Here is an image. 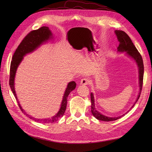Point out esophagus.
<instances>
[{"label": "esophagus", "instance_id": "obj_1", "mask_svg": "<svg viewBox=\"0 0 152 152\" xmlns=\"http://www.w3.org/2000/svg\"><path fill=\"white\" fill-rule=\"evenodd\" d=\"M90 81L89 79H87V78H84V79H82L81 80V85H88Z\"/></svg>", "mask_w": 152, "mask_h": 152}]
</instances>
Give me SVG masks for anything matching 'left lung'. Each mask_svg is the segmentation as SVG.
Returning a JSON list of instances; mask_svg holds the SVG:
<instances>
[{"label":"left lung","mask_w":152,"mask_h":152,"mask_svg":"<svg viewBox=\"0 0 152 152\" xmlns=\"http://www.w3.org/2000/svg\"><path fill=\"white\" fill-rule=\"evenodd\" d=\"M115 33L116 35L118 41H119V46L118 47V52L123 53L125 52L126 55L128 56L129 57L131 58L137 64L139 71V92L138 94L137 98L135 100L134 105L131 107L130 109H131L140 97V95L141 93L142 84H143V71H144V68H143V63L142 58V56L140 53L138 52L136 47H135L133 42H132L131 39L129 37L125 32L120 30H115ZM91 112L93 116L99 120L103 121H112L116 120L119 118H121L122 116H124L129 111H127L126 113L118 117H109L105 115H103L100 113L99 111L96 109L95 106V100L94 94L92 92L91 93Z\"/></svg>","instance_id":"obj_1"}]
</instances>
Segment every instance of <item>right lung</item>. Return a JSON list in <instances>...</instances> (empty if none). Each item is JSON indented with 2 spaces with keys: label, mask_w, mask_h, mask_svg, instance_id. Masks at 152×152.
<instances>
[{
  "label": "right lung",
  "mask_w": 152,
  "mask_h": 152,
  "mask_svg": "<svg viewBox=\"0 0 152 152\" xmlns=\"http://www.w3.org/2000/svg\"><path fill=\"white\" fill-rule=\"evenodd\" d=\"M53 37L52 33L51 31L49 29V28L47 26H42L38 29L31 31L30 33L23 39L20 44L18 45V48L16 50L15 52L13 54L12 61H11L10 65V81L9 84L12 92L13 93L15 97L17 99L19 107L21 111L25 113L28 117L33 120L41 123H53L57 121L58 119L61 118L66 108L67 104V99L69 93L73 91L76 86V83L75 81L69 82L68 85L66 90L64 93L63 100L61 101V107L58 111V113L52 118H45V119H38L35 118L33 116H30L25 112L18 102L17 94H16L15 89V77L17 73V70L20 65V64L22 61L23 57L28 53H31L36 50L38 47H39L44 42H46L47 41L51 39Z\"/></svg>",
  "instance_id": "add662e5"
}]
</instances>
